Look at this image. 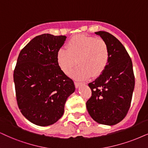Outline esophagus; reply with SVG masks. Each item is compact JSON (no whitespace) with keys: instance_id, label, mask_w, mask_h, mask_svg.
I'll use <instances>...</instances> for the list:
<instances>
[{"instance_id":"obj_1","label":"esophagus","mask_w":148,"mask_h":148,"mask_svg":"<svg viewBox=\"0 0 148 148\" xmlns=\"http://www.w3.org/2000/svg\"><path fill=\"white\" fill-rule=\"evenodd\" d=\"M83 84H85V83H78V82H75V83H74V85H75L76 88H78L80 85H83Z\"/></svg>"}]
</instances>
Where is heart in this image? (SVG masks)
<instances>
[{
    "label": "heart",
    "instance_id": "1",
    "mask_svg": "<svg viewBox=\"0 0 148 148\" xmlns=\"http://www.w3.org/2000/svg\"><path fill=\"white\" fill-rule=\"evenodd\" d=\"M57 61L63 72L69 74L76 65H79L73 72L76 79L98 77L105 70L109 61L107 44L102 39L86 35L72 37L67 49L58 51Z\"/></svg>",
    "mask_w": 148,
    "mask_h": 148
}]
</instances>
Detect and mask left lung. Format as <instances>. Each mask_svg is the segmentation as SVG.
<instances>
[{
  "label": "left lung",
  "instance_id": "obj_1",
  "mask_svg": "<svg viewBox=\"0 0 148 148\" xmlns=\"http://www.w3.org/2000/svg\"><path fill=\"white\" fill-rule=\"evenodd\" d=\"M95 33L107 44L109 61L100 76L88 85L92 94L86 106L93 120L113 126L126 117L130 108L134 88L132 63L126 48L115 37L106 31Z\"/></svg>",
  "mask_w": 148,
  "mask_h": 148
}]
</instances>
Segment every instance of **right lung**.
Masks as SVG:
<instances>
[{"instance_id": "add662e5", "label": "right lung", "mask_w": 148, "mask_h": 148, "mask_svg": "<svg viewBox=\"0 0 148 148\" xmlns=\"http://www.w3.org/2000/svg\"><path fill=\"white\" fill-rule=\"evenodd\" d=\"M65 40L64 35H38L24 46L17 60L14 72L17 103L22 115L37 126L57 122L75 91L74 82L57 61Z\"/></svg>"}]
</instances>
